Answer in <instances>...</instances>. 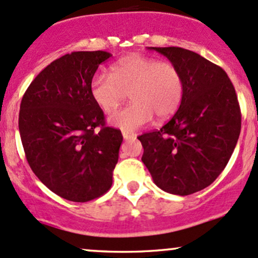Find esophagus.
<instances>
[{
  "mask_svg": "<svg viewBox=\"0 0 258 258\" xmlns=\"http://www.w3.org/2000/svg\"><path fill=\"white\" fill-rule=\"evenodd\" d=\"M122 136H123V138L126 141H128V140H135L136 137H137V135L135 134V132H131V131H123L122 132Z\"/></svg>",
  "mask_w": 258,
  "mask_h": 258,
  "instance_id": "obj_1",
  "label": "esophagus"
}]
</instances>
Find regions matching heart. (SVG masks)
<instances>
[{
    "instance_id": "1",
    "label": "heart",
    "mask_w": 258,
    "mask_h": 258,
    "mask_svg": "<svg viewBox=\"0 0 258 258\" xmlns=\"http://www.w3.org/2000/svg\"><path fill=\"white\" fill-rule=\"evenodd\" d=\"M111 72L97 73L90 79L89 92L105 114H112L132 98V103L111 117L122 130H136L151 122L153 116L168 120L177 111L185 92L181 72L170 62L143 55H128L116 61Z\"/></svg>"
}]
</instances>
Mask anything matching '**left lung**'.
I'll list each match as a JSON object with an SVG mask.
<instances>
[{
  "instance_id": "8db88e82",
  "label": "left lung",
  "mask_w": 258,
  "mask_h": 258,
  "mask_svg": "<svg viewBox=\"0 0 258 258\" xmlns=\"http://www.w3.org/2000/svg\"><path fill=\"white\" fill-rule=\"evenodd\" d=\"M179 69L185 83L181 105L160 130L141 135L142 161L155 185L187 196L224 170L241 130L235 88L222 67L182 47H151Z\"/></svg>"
}]
</instances>
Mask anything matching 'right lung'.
<instances>
[{
	"mask_svg": "<svg viewBox=\"0 0 258 258\" xmlns=\"http://www.w3.org/2000/svg\"><path fill=\"white\" fill-rule=\"evenodd\" d=\"M106 51H75L52 61L25 90L19 134L38 179L56 195L88 202L112 185L122 143L120 130L105 124L89 92Z\"/></svg>",
	"mask_w": 258,
	"mask_h": 258,
	"instance_id": "1",
	"label": "right lung"
}]
</instances>
